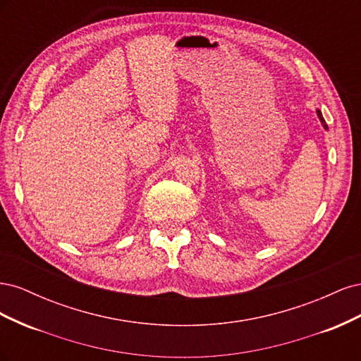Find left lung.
Segmentation results:
<instances>
[{
  "label": "left lung",
  "instance_id": "8db88e82",
  "mask_svg": "<svg viewBox=\"0 0 361 361\" xmlns=\"http://www.w3.org/2000/svg\"><path fill=\"white\" fill-rule=\"evenodd\" d=\"M316 114H318V117H319V120H321V123H322L324 129H329V126H326V123H325V120H324V117H322V113H321L319 110H316Z\"/></svg>",
  "mask_w": 361,
  "mask_h": 361
}]
</instances>
